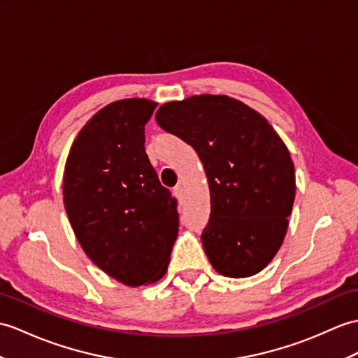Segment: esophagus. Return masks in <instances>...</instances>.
Masks as SVG:
<instances>
[{
	"label": "esophagus",
	"mask_w": 358,
	"mask_h": 358,
	"mask_svg": "<svg viewBox=\"0 0 358 358\" xmlns=\"http://www.w3.org/2000/svg\"><path fill=\"white\" fill-rule=\"evenodd\" d=\"M173 194H176V196L178 198V199H181L182 198V186H176L173 187Z\"/></svg>",
	"instance_id": "1"
}]
</instances>
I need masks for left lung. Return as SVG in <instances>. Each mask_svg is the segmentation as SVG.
Here are the masks:
<instances>
[{
	"mask_svg": "<svg viewBox=\"0 0 358 358\" xmlns=\"http://www.w3.org/2000/svg\"><path fill=\"white\" fill-rule=\"evenodd\" d=\"M155 120L204 166L210 218L201 241L212 267L227 278L264 270L284 243L296 195L294 164L278 132L253 108L222 94L168 102Z\"/></svg>",
	"mask_w": 358,
	"mask_h": 358,
	"instance_id": "left-lung-1",
	"label": "left lung"
}]
</instances>
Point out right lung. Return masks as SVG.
<instances>
[{
	"label": "right lung",
	"instance_id": "right-lung-1",
	"mask_svg": "<svg viewBox=\"0 0 358 358\" xmlns=\"http://www.w3.org/2000/svg\"><path fill=\"white\" fill-rule=\"evenodd\" d=\"M155 106L134 97L102 108L73 141L64 171V204L79 244L128 287L164 276L178 235L177 199L145 152Z\"/></svg>",
	"mask_w": 358,
	"mask_h": 358
}]
</instances>
